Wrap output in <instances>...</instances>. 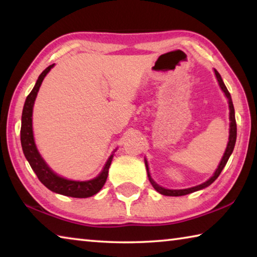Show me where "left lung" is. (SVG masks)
I'll use <instances>...</instances> for the list:
<instances>
[{"mask_svg": "<svg viewBox=\"0 0 257 257\" xmlns=\"http://www.w3.org/2000/svg\"><path fill=\"white\" fill-rule=\"evenodd\" d=\"M214 72H215V76H216V79L217 81H219V85L221 87V89L223 90L225 96H227L228 101H229V108H230V135H229V142H228V145H227V149H225V152L223 154V158L222 160H221V162L219 164V167H217L216 171L214 172V175H213L210 179H208L207 181L203 182V184L198 185V186H195V187H191V188H187V189H165L163 188V187L159 186L156 182L152 179L151 178V175L149 172V165H147V162L145 160V165H146V170H147V176H149V179L151 181L152 186L154 187L156 191H159L160 194L162 195H165V196H184V195H187V194H190V193H194V191L196 190H199V189H203L205 188V187L210 186L213 181H214L217 177L220 176L221 171L223 170V168L225 167V164H227L228 160L230 158V155H231L232 151H233V147H234V144H236V138H237V124H236V118H234V108H233V104H232V99H231V96H230V93L228 92L227 87H225L224 82L222 80V78H221L220 73L217 72L215 69H214Z\"/></svg>", "mask_w": 257, "mask_h": 257, "instance_id": "obj_1", "label": "left lung"}]
</instances>
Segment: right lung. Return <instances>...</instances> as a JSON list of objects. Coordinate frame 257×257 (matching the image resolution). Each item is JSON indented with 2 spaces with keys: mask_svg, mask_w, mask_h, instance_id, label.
<instances>
[{
  "mask_svg": "<svg viewBox=\"0 0 257 257\" xmlns=\"http://www.w3.org/2000/svg\"><path fill=\"white\" fill-rule=\"evenodd\" d=\"M54 64L47 67L44 71H43L38 79L36 81V85L34 86L32 92L26 98L24 110H23V116H21V130H20V139H21V146H23L24 154L26 159L28 160L30 167L36 173V176L40 181L45 187H47L50 190L54 191L64 196H70L76 198H86L90 197L93 195L97 194L99 190L102 189L107 178L108 168L111 165V161L113 155L108 158L105 167L102 170L99 175L94 178L92 180L87 181H75L64 179L62 177H59L56 173L51 170L49 165L45 163V161L42 159L41 154L38 153L34 142V135H33V123H32V116H33V106L35 98L37 96L38 89L42 85V81L44 79Z\"/></svg>",
  "mask_w": 257,
  "mask_h": 257,
  "instance_id": "1",
  "label": "right lung"
}]
</instances>
